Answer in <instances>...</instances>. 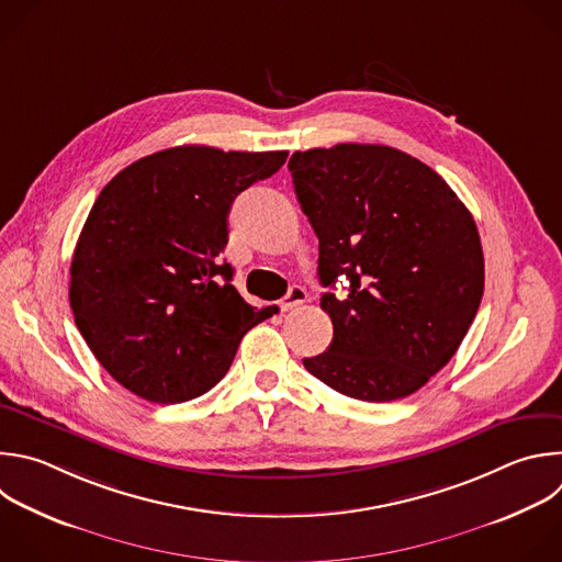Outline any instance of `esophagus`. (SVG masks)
I'll list each match as a JSON object with an SVG mask.
<instances>
[{"label": "esophagus", "instance_id": "obj_1", "mask_svg": "<svg viewBox=\"0 0 562 562\" xmlns=\"http://www.w3.org/2000/svg\"><path fill=\"white\" fill-rule=\"evenodd\" d=\"M306 289L304 286H291L289 289V293L282 297V302H280V308L282 311H293V308H297L300 304H304L306 302Z\"/></svg>", "mask_w": 562, "mask_h": 562}]
</instances>
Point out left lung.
<instances>
[{
  "instance_id": "8db88e82",
  "label": "left lung",
  "mask_w": 562,
  "mask_h": 562,
  "mask_svg": "<svg viewBox=\"0 0 562 562\" xmlns=\"http://www.w3.org/2000/svg\"><path fill=\"white\" fill-rule=\"evenodd\" d=\"M317 240L330 346L304 359L333 391L372 404L419 391L452 359L483 297L472 214L426 162L389 145L339 143L289 160Z\"/></svg>"
}]
</instances>
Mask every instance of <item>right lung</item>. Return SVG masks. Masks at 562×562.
<instances>
[{
  "instance_id": "add662e5",
  "label": "right lung",
  "mask_w": 562,
  "mask_h": 562,
  "mask_svg": "<svg viewBox=\"0 0 562 562\" xmlns=\"http://www.w3.org/2000/svg\"><path fill=\"white\" fill-rule=\"evenodd\" d=\"M289 151L169 147L119 171L94 201L70 265L75 324L99 363L154 404L205 395L243 335L273 308L247 304L223 262L232 203Z\"/></svg>"
}]
</instances>
